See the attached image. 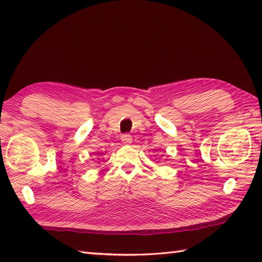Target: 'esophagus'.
<instances>
[{"mask_svg": "<svg viewBox=\"0 0 262 262\" xmlns=\"http://www.w3.org/2000/svg\"><path fill=\"white\" fill-rule=\"evenodd\" d=\"M132 141H133L132 135H129V134H123V135H121V142H122V143L130 144Z\"/></svg>", "mask_w": 262, "mask_h": 262, "instance_id": "1", "label": "esophagus"}]
</instances>
